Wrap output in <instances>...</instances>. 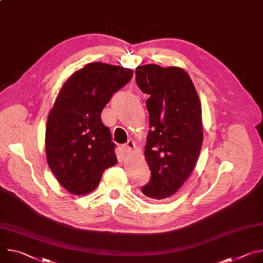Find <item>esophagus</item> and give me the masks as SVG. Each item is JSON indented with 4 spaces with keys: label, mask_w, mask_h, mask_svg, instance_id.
Masks as SVG:
<instances>
[{
    "label": "esophagus",
    "mask_w": 263,
    "mask_h": 263,
    "mask_svg": "<svg viewBox=\"0 0 263 263\" xmlns=\"http://www.w3.org/2000/svg\"><path fill=\"white\" fill-rule=\"evenodd\" d=\"M134 148H135V143H134V141H132V140H128V141L125 143V145H124V151H125L126 153H131Z\"/></svg>",
    "instance_id": "obj_1"
}]
</instances>
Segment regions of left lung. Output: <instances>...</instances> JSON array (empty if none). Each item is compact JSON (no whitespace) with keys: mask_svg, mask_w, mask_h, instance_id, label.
Returning a JSON list of instances; mask_svg holds the SVG:
<instances>
[{"mask_svg":"<svg viewBox=\"0 0 263 263\" xmlns=\"http://www.w3.org/2000/svg\"><path fill=\"white\" fill-rule=\"evenodd\" d=\"M135 74L138 87L148 95L144 157L151 179L141 192L162 200L180 190L198 160L203 142L201 103L183 68L145 64L136 67Z\"/></svg>","mask_w":263,"mask_h":263,"instance_id":"obj_1","label":"left lung"}]
</instances>
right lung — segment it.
Listing matches in <instances>:
<instances>
[{
	"label": "right lung",
	"mask_w": 263,
	"mask_h": 263,
	"mask_svg": "<svg viewBox=\"0 0 263 263\" xmlns=\"http://www.w3.org/2000/svg\"><path fill=\"white\" fill-rule=\"evenodd\" d=\"M132 76L129 68L93 62L73 72L61 87L48 117L46 155L58 182L70 194L91 193L104 171L118 162L116 143L101 114Z\"/></svg>",
	"instance_id": "obj_1"
}]
</instances>
